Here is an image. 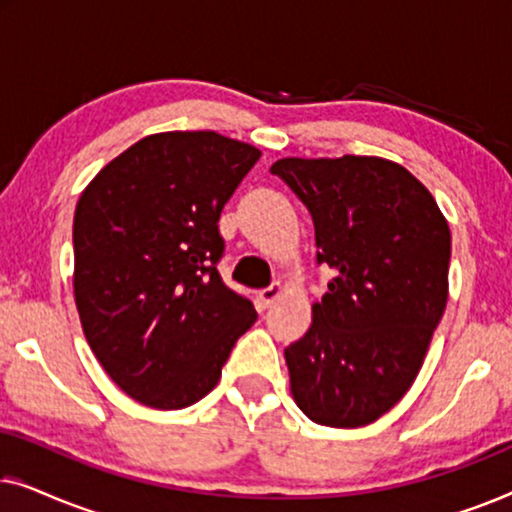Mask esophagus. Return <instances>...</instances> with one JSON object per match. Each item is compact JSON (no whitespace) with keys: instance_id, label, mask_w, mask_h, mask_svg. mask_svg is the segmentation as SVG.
<instances>
[{"instance_id":"esophagus-1","label":"esophagus","mask_w":512,"mask_h":512,"mask_svg":"<svg viewBox=\"0 0 512 512\" xmlns=\"http://www.w3.org/2000/svg\"><path fill=\"white\" fill-rule=\"evenodd\" d=\"M279 296H282V284L279 282H272L270 286H265V289L258 291V300H261L263 307H270Z\"/></svg>"}]
</instances>
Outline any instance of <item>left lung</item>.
<instances>
[{"mask_svg": "<svg viewBox=\"0 0 512 512\" xmlns=\"http://www.w3.org/2000/svg\"><path fill=\"white\" fill-rule=\"evenodd\" d=\"M270 172L312 214L317 263L335 272L310 331L284 349L291 394L312 422L366 426L405 396L443 319L450 226L391 160L282 158Z\"/></svg>", "mask_w": 512, "mask_h": 512, "instance_id": "obj_1", "label": "left lung"}]
</instances>
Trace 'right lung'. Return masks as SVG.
<instances>
[{
  "label": "right lung",
  "mask_w": 512,
  "mask_h": 512,
  "mask_svg": "<svg viewBox=\"0 0 512 512\" xmlns=\"http://www.w3.org/2000/svg\"><path fill=\"white\" fill-rule=\"evenodd\" d=\"M261 158L212 130L160 132L102 167L74 212V298L107 375L135 401L181 410L216 387L256 321L223 284L221 209Z\"/></svg>",
  "instance_id": "add662e5"
}]
</instances>
